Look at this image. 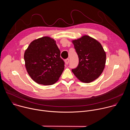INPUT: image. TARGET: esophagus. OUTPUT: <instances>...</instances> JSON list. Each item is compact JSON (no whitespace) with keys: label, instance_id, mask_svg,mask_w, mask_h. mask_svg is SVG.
Instances as JSON below:
<instances>
[{"label":"esophagus","instance_id":"esophagus-1","mask_svg":"<svg viewBox=\"0 0 130 130\" xmlns=\"http://www.w3.org/2000/svg\"><path fill=\"white\" fill-rule=\"evenodd\" d=\"M69 59H66V60H65V63L66 65L68 64L69 63Z\"/></svg>","mask_w":130,"mask_h":130}]
</instances>
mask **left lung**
I'll list each match as a JSON object with an SVG mask.
<instances>
[{"label":"left lung","mask_w":130,"mask_h":130,"mask_svg":"<svg viewBox=\"0 0 130 130\" xmlns=\"http://www.w3.org/2000/svg\"><path fill=\"white\" fill-rule=\"evenodd\" d=\"M72 43L79 60L72 72L82 82L95 80L102 73L106 62V53L101 44L88 35L73 40Z\"/></svg>","instance_id":"8db88e82"}]
</instances>
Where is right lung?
<instances>
[{"mask_svg": "<svg viewBox=\"0 0 130 130\" xmlns=\"http://www.w3.org/2000/svg\"><path fill=\"white\" fill-rule=\"evenodd\" d=\"M55 41L48 36L32 41L24 54L29 75L37 83L50 85L56 82L64 69V62Z\"/></svg>", "mask_w": 130, "mask_h": 130, "instance_id": "right-lung-1", "label": "right lung"}]
</instances>
